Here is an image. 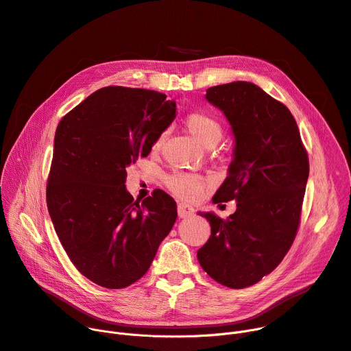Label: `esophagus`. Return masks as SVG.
Masks as SVG:
<instances>
[{
  "label": "esophagus",
  "mask_w": 351,
  "mask_h": 351,
  "mask_svg": "<svg viewBox=\"0 0 351 351\" xmlns=\"http://www.w3.org/2000/svg\"><path fill=\"white\" fill-rule=\"evenodd\" d=\"M177 212H178L180 218H188V217H193V215H194V208L190 206L188 204L180 202L178 206H177Z\"/></svg>",
  "instance_id": "34e87169"
}]
</instances>
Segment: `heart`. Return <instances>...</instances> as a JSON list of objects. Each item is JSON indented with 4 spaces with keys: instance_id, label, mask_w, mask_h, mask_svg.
<instances>
[{
    "instance_id": "b5f03b06",
    "label": "heart",
    "mask_w": 351,
    "mask_h": 351,
    "mask_svg": "<svg viewBox=\"0 0 351 351\" xmlns=\"http://www.w3.org/2000/svg\"><path fill=\"white\" fill-rule=\"evenodd\" d=\"M185 125L193 136L204 146L218 143L223 133L219 119L205 110H197L188 114L185 118ZM160 139L156 145H158ZM166 185L173 194L180 198L195 199L204 191L205 180L195 174L176 171L166 177Z\"/></svg>"
}]
</instances>
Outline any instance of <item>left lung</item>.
Masks as SVG:
<instances>
[{
	"instance_id": "left-lung-1",
	"label": "left lung",
	"mask_w": 351,
	"mask_h": 351,
	"mask_svg": "<svg viewBox=\"0 0 351 351\" xmlns=\"http://www.w3.org/2000/svg\"><path fill=\"white\" fill-rule=\"evenodd\" d=\"M234 134L229 174L212 202L237 201L228 219L199 212L210 237L198 250L206 274L229 288L258 282L282 261L301 222L309 160L288 108L258 86L234 82L206 90Z\"/></svg>"
}]
</instances>
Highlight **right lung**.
<instances>
[{"label":"right lung","mask_w":351,"mask_h":351,"mask_svg":"<svg viewBox=\"0 0 351 351\" xmlns=\"http://www.w3.org/2000/svg\"><path fill=\"white\" fill-rule=\"evenodd\" d=\"M176 118L166 95L104 87L58 125L46 186L53 226L84 277L110 289L149 269L177 219V204L157 190L142 201L126 191V169L146 157Z\"/></svg>","instance_id":"right-lung-1"}]
</instances>
